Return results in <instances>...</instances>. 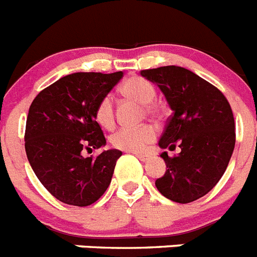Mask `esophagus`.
Segmentation results:
<instances>
[{
	"label": "esophagus",
	"instance_id": "esophagus-1",
	"mask_svg": "<svg viewBox=\"0 0 257 257\" xmlns=\"http://www.w3.org/2000/svg\"><path fill=\"white\" fill-rule=\"evenodd\" d=\"M134 155L137 156L138 159H139L140 161H143V162H147L148 160H150V156H147V155H142V153H134Z\"/></svg>",
	"mask_w": 257,
	"mask_h": 257
}]
</instances>
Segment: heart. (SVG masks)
Listing matches in <instances>:
<instances>
[{
  "instance_id": "1",
  "label": "heart",
  "mask_w": 257,
  "mask_h": 257,
  "mask_svg": "<svg viewBox=\"0 0 257 257\" xmlns=\"http://www.w3.org/2000/svg\"><path fill=\"white\" fill-rule=\"evenodd\" d=\"M120 91L127 97L137 100L146 105L147 110L155 113L156 107L151 102L156 97V89L148 80L143 78H131L122 84ZM95 119L104 128H111L114 126L113 102L109 96L102 97L95 109ZM156 139V128L151 124H143L135 128L123 127L110 137V143L114 148L126 152H142L148 144Z\"/></svg>"
}]
</instances>
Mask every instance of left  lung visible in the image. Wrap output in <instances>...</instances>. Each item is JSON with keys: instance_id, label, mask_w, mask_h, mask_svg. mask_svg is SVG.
I'll list each match as a JSON object with an SVG mask.
<instances>
[{"instance_id": "left-lung-1", "label": "left lung", "mask_w": 257, "mask_h": 257, "mask_svg": "<svg viewBox=\"0 0 257 257\" xmlns=\"http://www.w3.org/2000/svg\"><path fill=\"white\" fill-rule=\"evenodd\" d=\"M159 85L173 110L160 138L166 172L156 187L175 203H191L207 195L226 170L235 146L233 110L222 92L195 72L179 66L142 70Z\"/></svg>"}]
</instances>
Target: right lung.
Returning <instances> with one entry per match:
<instances>
[{
  "label": "right lung",
  "mask_w": 257,
  "mask_h": 257,
  "mask_svg": "<svg viewBox=\"0 0 257 257\" xmlns=\"http://www.w3.org/2000/svg\"><path fill=\"white\" fill-rule=\"evenodd\" d=\"M123 72H75L39 93L28 110L26 153L41 185L69 205L87 207L109 187L118 150L84 157L106 144L95 119L98 101L113 89Z\"/></svg>",
  "instance_id": "add662e5"
}]
</instances>
